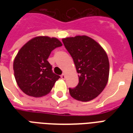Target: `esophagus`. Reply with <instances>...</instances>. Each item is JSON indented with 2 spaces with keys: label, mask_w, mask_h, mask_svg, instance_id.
Listing matches in <instances>:
<instances>
[{
  "label": "esophagus",
  "mask_w": 133,
  "mask_h": 133,
  "mask_svg": "<svg viewBox=\"0 0 133 133\" xmlns=\"http://www.w3.org/2000/svg\"><path fill=\"white\" fill-rule=\"evenodd\" d=\"M65 78H66V76H65V75L64 73L61 75V78H62L63 80H65Z\"/></svg>",
  "instance_id": "obj_1"
}]
</instances>
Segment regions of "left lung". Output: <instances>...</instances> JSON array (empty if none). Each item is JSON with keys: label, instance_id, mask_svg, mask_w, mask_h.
I'll return each mask as SVG.
<instances>
[{"label": "left lung", "instance_id": "1", "mask_svg": "<svg viewBox=\"0 0 133 133\" xmlns=\"http://www.w3.org/2000/svg\"><path fill=\"white\" fill-rule=\"evenodd\" d=\"M72 56L78 73L79 83L69 88L75 100L88 102L98 97L108 83L110 71L108 57L98 42L87 35L62 39Z\"/></svg>", "mask_w": 133, "mask_h": 133}]
</instances>
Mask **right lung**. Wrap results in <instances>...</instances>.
Wrapping results in <instances>:
<instances>
[{"mask_svg":"<svg viewBox=\"0 0 133 133\" xmlns=\"http://www.w3.org/2000/svg\"><path fill=\"white\" fill-rule=\"evenodd\" d=\"M63 44L56 38L37 36L19 50L13 62L16 83L25 94L40 98L48 94L60 76L47 61L50 52Z\"/></svg>","mask_w":133,"mask_h":133,"instance_id":"add662e5","label":"right lung"}]
</instances>
